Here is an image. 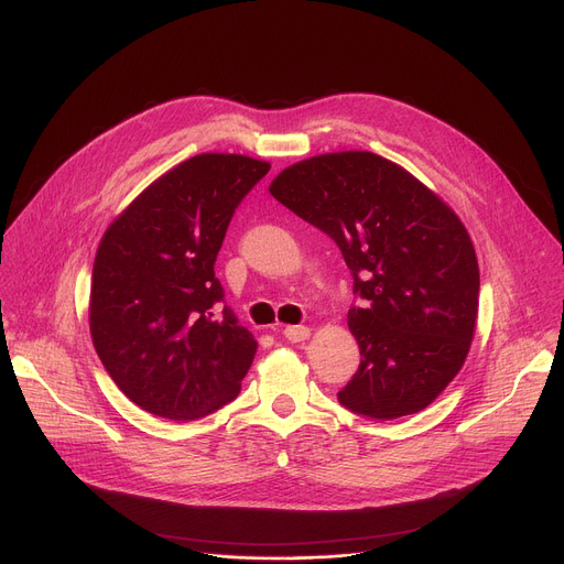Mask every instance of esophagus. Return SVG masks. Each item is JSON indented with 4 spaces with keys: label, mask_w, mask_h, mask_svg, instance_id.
Segmentation results:
<instances>
[{
    "label": "esophagus",
    "mask_w": 564,
    "mask_h": 564,
    "mask_svg": "<svg viewBox=\"0 0 564 564\" xmlns=\"http://www.w3.org/2000/svg\"><path fill=\"white\" fill-rule=\"evenodd\" d=\"M282 334L291 343H302V340H306L311 336V329L308 327H293V325H289V327H284Z\"/></svg>",
    "instance_id": "34e87169"
}]
</instances>
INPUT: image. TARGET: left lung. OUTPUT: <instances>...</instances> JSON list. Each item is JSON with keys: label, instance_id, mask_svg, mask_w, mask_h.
Here are the masks:
<instances>
[{"label": "left lung", "instance_id": "8db88e82", "mask_svg": "<svg viewBox=\"0 0 564 564\" xmlns=\"http://www.w3.org/2000/svg\"><path fill=\"white\" fill-rule=\"evenodd\" d=\"M269 191L338 243L362 300L347 314L360 365L340 405L379 421L427 408L475 334L479 267L459 217L401 165L356 150L293 163Z\"/></svg>", "mask_w": 564, "mask_h": 564}]
</instances>
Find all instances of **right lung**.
<instances>
[{"label": "right lung", "instance_id": "obj_1", "mask_svg": "<svg viewBox=\"0 0 564 564\" xmlns=\"http://www.w3.org/2000/svg\"><path fill=\"white\" fill-rule=\"evenodd\" d=\"M271 165L197 154L159 176L105 230L89 327L120 392L150 414L193 421L230 403L258 343L224 304L215 262L226 228Z\"/></svg>", "mask_w": 564, "mask_h": 564}]
</instances>
